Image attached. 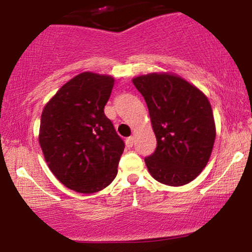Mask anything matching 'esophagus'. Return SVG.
Returning <instances> with one entry per match:
<instances>
[{
    "label": "esophagus",
    "mask_w": 252,
    "mask_h": 252,
    "mask_svg": "<svg viewBox=\"0 0 252 252\" xmlns=\"http://www.w3.org/2000/svg\"><path fill=\"white\" fill-rule=\"evenodd\" d=\"M126 147H129V148H131L132 146H134V137H128L126 140Z\"/></svg>",
    "instance_id": "1"
}]
</instances>
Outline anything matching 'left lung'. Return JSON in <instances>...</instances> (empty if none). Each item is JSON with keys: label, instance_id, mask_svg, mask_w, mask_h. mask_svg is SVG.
I'll return each instance as SVG.
<instances>
[{"label": "left lung", "instance_id": "8db88e82", "mask_svg": "<svg viewBox=\"0 0 252 252\" xmlns=\"http://www.w3.org/2000/svg\"><path fill=\"white\" fill-rule=\"evenodd\" d=\"M149 110L158 146L144 158L150 175L168 186L190 182L206 167L216 140L212 108L199 89L178 76L132 79Z\"/></svg>", "mask_w": 252, "mask_h": 252}]
</instances>
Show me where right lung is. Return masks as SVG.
<instances>
[{
    "instance_id": "add662e5",
    "label": "right lung",
    "mask_w": 252,
    "mask_h": 252,
    "mask_svg": "<svg viewBox=\"0 0 252 252\" xmlns=\"http://www.w3.org/2000/svg\"><path fill=\"white\" fill-rule=\"evenodd\" d=\"M115 79L84 72L46 104L39 142L56 178L79 193L99 192L117 175L124 142L104 114Z\"/></svg>"
}]
</instances>
